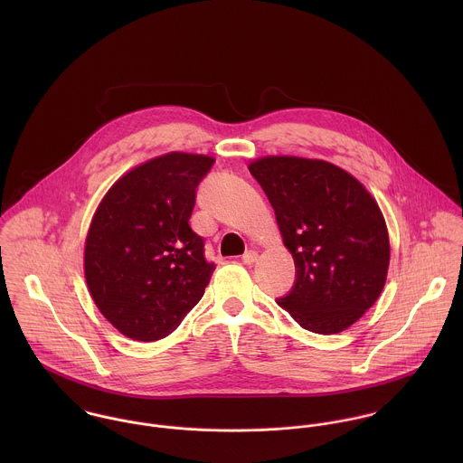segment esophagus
<instances>
[{
	"mask_svg": "<svg viewBox=\"0 0 463 463\" xmlns=\"http://www.w3.org/2000/svg\"><path fill=\"white\" fill-rule=\"evenodd\" d=\"M257 259H259V255L255 251H248L242 255V264L253 265L257 262Z\"/></svg>",
	"mask_w": 463,
	"mask_h": 463,
	"instance_id": "34e87169",
	"label": "esophagus"
}]
</instances>
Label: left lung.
Listing matches in <instances>:
<instances>
[{
  "label": "left lung",
  "instance_id": "obj_1",
  "mask_svg": "<svg viewBox=\"0 0 463 463\" xmlns=\"http://www.w3.org/2000/svg\"><path fill=\"white\" fill-rule=\"evenodd\" d=\"M250 173L270 201L296 281L276 303L305 330L331 335L380 298L391 260L387 224L365 187L325 160L265 156Z\"/></svg>",
  "mask_w": 463,
  "mask_h": 463
}]
</instances>
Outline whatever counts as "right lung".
Returning <instances> with one entry per match:
<instances>
[{"instance_id":"add662e5","label":"right lung","mask_w":463,"mask_h":463,"mask_svg":"<svg viewBox=\"0 0 463 463\" xmlns=\"http://www.w3.org/2000/svg\"><path fill=\"white\" fill-rule=\"evenodd\" d=\"M213 158L167 153L135 167L99 203L85 241V279L109 323L153 342L178 328L215 269L193 232L201 180Z\"/></svg>"}]
</instances>
